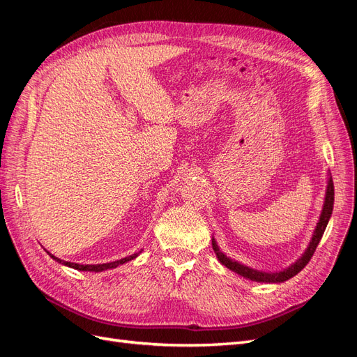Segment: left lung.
<instances>
[{
  "label": "left lung",
  "mask_w": 357,
  "mask_h": 357,
  "mask_svg": "<svg viewBox=\"0 0 357 357\" xmlns=\"http://www.w3.org/2000/svg\"><path fill=\"white\" fill-rule=\"evenodd\" d=\"M332 208H333V181H332V177L329 178V183H328V192H326V198H325V205H323V211H321V215H320V220L317 223V228L314 231V235H312V240L307 248V252L302 255V257L299 259L298 262H295L291 266H289L287 269H284V271L282 273H262V271H256V269H252L248 266H244L238 262L235 261H231V259L223 255L220 250L218 244H215V241L213 240V250L215 253V256H218L219 261L226 266L232 269V271H235L236 274H240L245 278H250V280H255V282H262V283H282V282H286V280L291 278L294 275H296L299 271H302V269L305 268V265L311 261L312 255H314L316 248L321 240L323 234H325V229L328 226V222H329V218L332 214Z\"/></svg>",
  "instance_id": "1"
}]
</instances>
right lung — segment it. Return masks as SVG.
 Wrapping results in <instances>:
<instances>
[{
	"mask_svg": "<svg viewBox=\"0 0 357 357\" xmlns=\"http://www.w3.org/2000/svg\"><path fill=\"white\" fill-rule=\"evenodd\" d=\"M49 253V252H47ZM50 255V253H49ZM53 259H55L56 262L62 264V265H67L70 268H74V269H79V271H95V273H100V271H105V269H110V268H116L119 265H122L128 261H131V259L137 257V255H132V256H128V257H123L121 259V261H116V262H110V264H100V265H80V264H73V262H67V261H61V259L55 257L53 255H50Z\"/></svg>",
	"mask_w": 357,
	"mask_h": 357,
	"instance_id": "right-lung-1",
	"label": "right lung"
}]
</instances>
